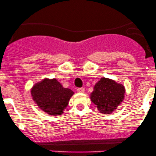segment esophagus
Here are the masks:
<instances>
[{"mask_svg": "<svg viewBox=\"0 0 156 156\" xmlns=\"http://www.w3.org/2000/svg\"><path fill=\"white\" fill-rule=\"evenodd\" d=\"M85 88H77V92L79 93H84Z\"/></svg>", "mask_w": 156, "mask_h": 156, "instance_id": "esophagus-1", "label": "esophagus"}]
</instances>
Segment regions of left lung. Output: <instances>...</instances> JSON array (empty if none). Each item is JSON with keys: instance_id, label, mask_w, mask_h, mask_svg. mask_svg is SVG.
Here are the masks:
<instances>
[{"instance_id": "1", "label": "left lung", "mask_w": 156, "mask_h": 156, "mask_svg": "<svg viewBox=\"0 0 156 156\" xmlns=\"http://www.w3.org/2000/svg\"><path fill=\"white\" fill-rule=\"evenodd\" d=\"M125 88L111 79L102 77L94 87L91 100L98 111L103 114H111L121 104L124 99Z\"/></svg>"}]
</instances>
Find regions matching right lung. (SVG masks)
<instances>
[{
    "mask_svg": "<svg viewBox=\"0 0 156 156\" xmlns=\"http://www.w3.org/2000/svg\"><path fill=\"white\" fill-rule=\"evenodd\" d=\"M73 91L65 88L56 79L45 78L31 89L33 100L38 108L51 115H62Z\"/></svg>",
    "mask_w": 156,
    "mask_h": 156,
    "instance_id": "1",
    "label": "right lung"
}]
</instances>
